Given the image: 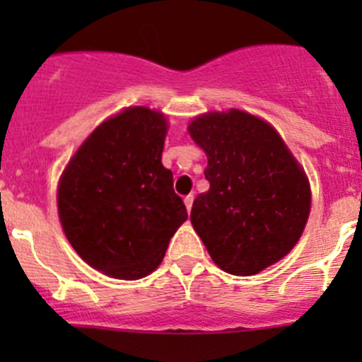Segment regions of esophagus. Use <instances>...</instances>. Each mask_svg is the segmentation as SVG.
<instances>
[{"instance_id": "esophagus-1", "label": "esophagus", "mask_w": 362, "mask_h": 362, "mask_svg": "<svg viewBox=\"0 0 362 362\" xmlns=\"http://www.w3.org/2000/svg\"><path fill=\"white\" fill-rule=\"evenodd\" d=\"M192 202H194V196H192V194L185 196L184 203H185V208H187V211H191V208H192Z\"/></svg>"}]
</instances>
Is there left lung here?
<instances>
[{
  "instance_id": "8db88e82",
  "label": "left lung",
  "mask_w": 362,
  "mask_h": 362,
  "mask_svg": "<svg viewBox=\"0 0 362 362\" xmlns=\"http://www.w3.org/2000/svg\"><path fill=\"white\" fill-rule=\"evenodd\" d=\"M189 134L206 154L210 189L191 224L226 273L257 275L294 249L308 222L312 189L279 131L238 108L194 117Z\"/></svg>"
}]
</instances>
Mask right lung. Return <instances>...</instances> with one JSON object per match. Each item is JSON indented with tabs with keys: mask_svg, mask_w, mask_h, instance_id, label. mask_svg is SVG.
Here are the masks:
<instances>
[{
	"mask_svg": "<svg viewBox=\"0 0 362 362\" xmlns=\"http://www.w3.org/2000/svg\"><path fill=\"white\" fill-rule=\"evenodd\" d=\"M166 115L127 107L105 119L68 160L57 184V214L76 254L119 280L151 275L187 221L163 166Z\"/></svg>",
	"mask_w": 362,
	"mask_h": 362,
	"instance_id": "add662e5",
	"label": "right lung"
}]
</instances>
